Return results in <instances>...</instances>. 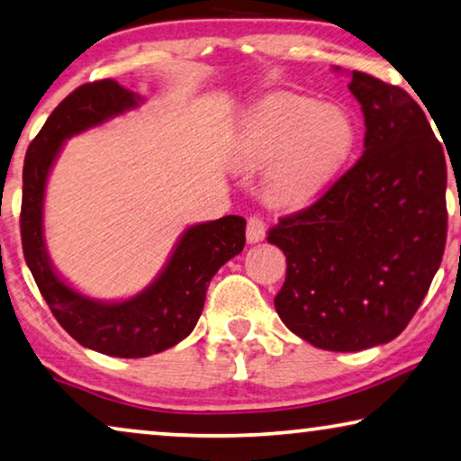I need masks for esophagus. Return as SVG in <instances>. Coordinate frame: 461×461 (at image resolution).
Returning a JSON list of instances; mask_svg holds the SVG:
<instances>
[{"label": "esophagus", "instance_id": "obj_1", "mask_svg": "<svg viewBox=\"0 0 461 461\" xmlns=\"http://www.w3.org/2000/svg\"><path fill=\"white\" fill-rule=\"evenodd\" d=\"M265 233H267V225L260 217L252 215L249 219V225H246V238H249L250 244H257L260 240H265Z\"/></svg>", "mask_w": 461, "mask_h": 461}]
</instances>
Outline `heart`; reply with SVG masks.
<instances>
[{
	"label": "heart",
	"mask_w": 461,
	"mask_h": 461,
	"mask_svg": "<svg viewBox=\"0 0 461 461\" xmlns=\"http://www.w3.org/2000/svg\"><path fill=\"white\" fill-rule=\"evenodd\" d=\"M352 126L343 112L302 95H275L244 123L238 161L271 163L267 184L275 198L300 203L319 192L346 159Z\"/></svg>",
	"instance_id": "b5f03b06"
}]
</instances>
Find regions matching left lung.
I'll list each match as a JSON object with an SVG mask.
<instances>
[{"instance_id": "left-lung-1", "label": "left lung", "mask_w": 461, "mask_h": 461, "mask_svg": "<svg viewBox=\"0 0 461 461\" xmlns=\"http://www.w3.org/2000/svg\"><path fill=\"white\" fill-rule=\"evenodd\" d=\"M349 91L366 123L362 157L267 236L287 260L275 311L329 352L395 339L427 296L447 240V165L420 105L364 72H352Z\"/></svg>"}]
</instances>
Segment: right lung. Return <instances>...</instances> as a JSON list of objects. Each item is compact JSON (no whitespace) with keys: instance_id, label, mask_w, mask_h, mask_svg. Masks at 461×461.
Returning a JSON list of instances; mask_svg holds the SVG:
<instances>
[{"instance_id":"1","label":"right lung","mask_w":461,"mask_h":461,"mask_svg":"<svg viewBox=\"0 0 461 461\" xmlns=\"http://www.w3.org/2000/svg\"><path fill=\"white\" fill-rule=\"evenodd\" d=\"M139 95L112 78L86 82L53 109L29 144L23 169L20 236L26 265L53 317L80 346L118 358L159 354L188 338L201 317L209 281L246 244L244 217L192 225L155 284L123 302H99L58 277L43 240V198L50 169L70 136L139 107Z\"/></svg>"}]
</instances>
